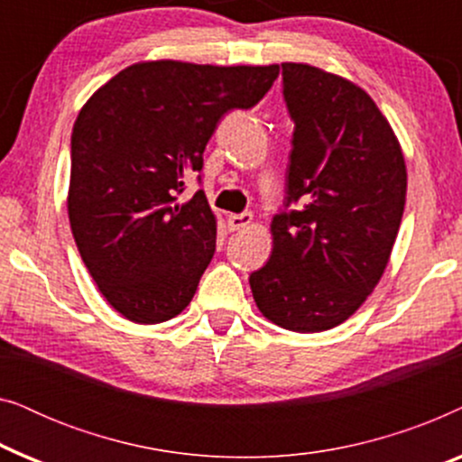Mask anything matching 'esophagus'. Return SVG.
Listing matches in <instances>:
<instances>
[{
	"label": "esophagus",
	"instance_id": "obj_1",
	"mask_svg": "<svg viewBox=\"0 0 462 462\" xmlns=\"http://www.w3.org/2000/svg\"><path fill=\"white\" fill-rule=\"evenodd\" d=\"M226 223H229V229H231V231L248 229V226L252 225V214H250V212L229 214V217H226Z\"/></svg>",
	"mask_w": 462,
	"mask_h": 462
}]
</instances>
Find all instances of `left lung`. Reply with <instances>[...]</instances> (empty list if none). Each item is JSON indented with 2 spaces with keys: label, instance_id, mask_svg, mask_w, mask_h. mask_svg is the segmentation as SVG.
Listing matches in <instances>:
<instances>
[{
  "label": "left lung",
  "instance_id": "1",
  "mask_svg": "<svg viewBox=\"0 0 462 462\" xmlns=\"http://www.w3.org/2000/svg\"><path fill=\"white\" fill-rule=\"evenodd\" d=\"M294 119L286 208L273 252L250 275L258 311L292 332L349 319L381 282L406 204V162L365 90L324 69L282 62Z\"/></svg>",
  "mask_w": 462,
  "mask_h": 462
}]
</instances>
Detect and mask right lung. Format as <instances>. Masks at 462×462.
Returning a JSON list of instances; mask_svg holds the SVG:
<instances>
[{"label": "right lung", "instance_id": "1", "mask_svg": "<svg viewBox=\"0 0 462 462\" xmlns=\"http://www.w3.org/2000/svg\"><path fill=\"white\" fill-rule=\"evenodd\" d=\"M280 65L147 60L81 106L71 134L69 220L106 302L134 324H162L191 302L217 248L204 191L179 201L226 111L250 109Z\"/></svg>", "mask_w": 462, "mask_h": 462}]
</instances>
